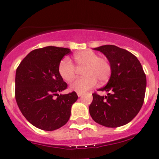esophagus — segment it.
<instances>
[{"label": "esophagus", "instance_id": "34e87169", "mask_svg": "<svg viewBox=\"0 0 159 159\" xmlns=\"http://www.w3.org/2000/svg\"><path fill=\"white\" fill-rule=\"evenodd\" d=\"M77 94H78V97H81V96L82 95V94H83V93H81V92H78V93H77Z\"/></svg>", "mask_w": 159, "mask_h": 159}]
</instances>
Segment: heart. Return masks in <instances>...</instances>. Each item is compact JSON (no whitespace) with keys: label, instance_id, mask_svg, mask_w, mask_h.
<instances>
[{"label":"heart","instance_id":"obj_1","mask_svg":"<svg viewBox=\"0 0 159 159\" xmlns=\"http://www.w3.org/2000/svg\"><path fill=\"white\" fill-rule=\"evenodd\" d=\"M74 61L78 68H82L84 77L78 78L70 85L72 91L84 93L94 87L97 81L104 84L109 80L111 75V65L104 57H98L91 50L79 51L74 55ZM58 73L67 82L73 81L76 75V68L68 57H65L58 65Z\"/></svg>","mask_w":159,"mask_h":159}]
</instances>
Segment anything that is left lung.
Returning a JSON list of instances; mask_svg holds the SVG:
<instances>
[{"label":"left lung","instance_id":"8db88e82","mask_svg":"<svg viewBox=\"0 0 159 159\" xmlns=\"http://www.w3.org/2000/svg\"><path fill=\"white\" fill-rule=\"evenodd\" d=\"M94 50L103 53L111 65L108 84L94 92L89 112L95 122L117 128L130 122L142 108L146 89V76L140 61L128 51L115 45H103Z\"/></svg>","mask_w":159,"mask_h":159}]
</instances>
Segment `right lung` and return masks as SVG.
Segmentation results:
<instances>
[{"label": "right lung", "mask_w": 159, "mask_h": 159, "mask_svg": "<svg viewBox=\"0 0 159 159\" xmlns=\"http://www.w3.org/2000/svg\"><path fill=\"white\" fill-rule=\"evenodd\" d=\"M70 53V49L54 46L35 49L17 67L16 102L22 115L38 129L54 131L69 120L71 106L78 97L75 91L58 94L68 87L59 75L58 65Z\"/></svg>", "instance_id": "add662e5"}]
</instances>
